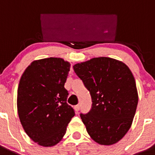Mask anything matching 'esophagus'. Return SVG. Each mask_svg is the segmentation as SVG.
I'll return each instance as SVG.
<instances>
[{
  "mask_svg": "<svg viewBox=\"0 0 155 155\" xmlns=\"http://www.w3.org/2000/svg\"><path fill=\"white\" fill-rule=\"evenodd\" d=\"M74 109H75V111H76L77 113H78V111L80 110V109H81V105H75Z\"/></svg>",
  "mask_w": 155,
  "mask_h": 155,
  "instance_id": "obj_1",
  "label": "esophagus"
}]
</instances>
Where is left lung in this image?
<instances>
[{"instance_id":"left-lung-1","label":"left lung","mask_w":155,"mask_h":155,"mask_svg":"<svg viewBox=\"0 0 155 155\" xmlns=\"http://www.w3.org/2000/svg\"><path fill=\"white\" fill-rule=\"evenodd\" d=\"M92 100L81 118L91 139L102 145L117 143L130 128L138 103L136 81L124 63L96 57L73 67Z\"/></svg>"}]
</instances>
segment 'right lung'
<instances>
[{
	"label": "right lung",
	"instance_id": "add662e5",
	"mask_svg": "<svg viewBox=\"0 0 155 155\" xmlns=\"http://www.w3.org/2000/svg\"><path fill=\"white\" fill-rule=\"evenodd\" d=\"M71 64L61 58L35 61L22 74L18 87L17 107L25 132L42 147L62 140L75 115L67 103L65 84Z\"/></svg>",
	"mask_w": 155,
	"mask_h": 155
}]
</instances>
